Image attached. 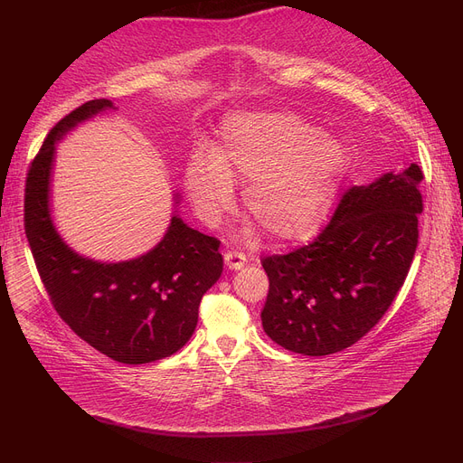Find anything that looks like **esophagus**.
<instances>
[{
  "instance_id": "esophagus-1",
  "label": "esophagus",
  "mask_w": 463,
  "mask_h": 463,
  "mask_svg": "<svg viewBox=\"0 0 463 463\" xmlns=\"http://www.w3.org/2000/svg\"><path fill=\"white\" fill-rule=\"evenodd\" d=\"M246 263H248V259H246L244 253H240V251H227L225 253V265L231 270H240Z\"/></svg>"
}]
</instances>
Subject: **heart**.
<instances>
[{"mask_svg":"<svg viewBox=\"0 0 463 463\" xmlns=\"http://www.w3.org/2000/svg\"><path fill=\"white\" fill-rule=\"evenodd\" d=\"M345 168V146L303 117L242 113L221 125L213 153L196 151L189 158L184 184L208 225L234 208V184H246L244 206L269 236L298 242L326 221Z\"/></svg>","mask_w":463,"mask_h":463,"instance_id":"obj_1","label":"heart"}]
</instances>
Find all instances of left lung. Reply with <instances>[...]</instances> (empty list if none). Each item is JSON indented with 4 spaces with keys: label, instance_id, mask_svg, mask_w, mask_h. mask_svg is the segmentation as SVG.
I'll list each match as a JSON object with an SVG mask.
<instances>
[{
    "label": "left lung",
    "instance_id": "8db88e82",
    "mask_svg": "<svg viewBox=\"0 0 463 463\" xmlns=\"http://www.w3.org/2000/svg\"><path fill=\"white\" fill-rule=\"evenodd\" d=\"M418 165L348 189L312 244L265 257L260 319L276 345L303 355L352 346L386 314L409 274L424 210Z\"/></svg>",
    "mask_w": 463,
    "mask_h": 463
}]
</instances>
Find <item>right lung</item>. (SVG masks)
Listing matches in <instances>:
<instances>
[{
  "mask_svg": "<svg viewBox=\"0 0 463 463\" xmlns=\"http://www.w3.org/2000/svg\"><path fill=\"white\" fill-rule=\"evenodd\" d=\"M106 109H113L109 99H90L49 132L28 170L24 229L58 316L98 352L142 365L185 346L203 295L223 272V257L217 238L191 229L175 213L153 250L120 263L83 257L64 242L51 215L56 142Z\"/></svg>",
  "mask_w": 463,
  "mask_h": 463,
  "instance_id": "1",
  "label": "right lung"
}]
</instances>
